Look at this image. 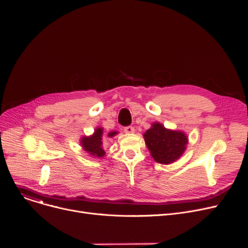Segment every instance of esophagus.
<instances>
[{"label":"esophagus","instance_id":"esophagus-1","mask_svg":"<svg viewBox=\"0 0 248 248\" xmlns=\"http://www.w3.org/2000/svg\"><path fill=\"white\" fill-rule=\"evenodd\" d=\"M124 133H126V134H134L135 133V127L131 126V125L125 126L124 127Z\"/></svg>","mask_w":248,"mask_h":248}]
</instances>
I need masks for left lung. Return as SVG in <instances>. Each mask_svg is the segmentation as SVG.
<instances>
[{
    "label": "left lung",
    "instance_id": "1",
    "mask_svg": "<svg viewBox=\"0 0 248 248\" xmlns=\"http://www.w3.org/2000/svg\"><path fill=\"white\" fill-rule=\"evenodd\" d=\"M145 144L153 159L161 164L178 160L186 150L188 137L182 131L167 129L160 123H153L144 133Z\"/></svg>",
    "mask_w": 248,
    "mask_h": 248
}]
</instances>
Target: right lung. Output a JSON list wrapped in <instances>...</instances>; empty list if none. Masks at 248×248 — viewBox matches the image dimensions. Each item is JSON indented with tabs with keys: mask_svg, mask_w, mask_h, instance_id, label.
Segmentation results:
<instances>
[{
	"mask_svg": "<svg viewBox=\"0 0 248 248\" xmlns=\"http://www.w3.org/2000/svg\"><path fill=\"white\" fill-rule=\"evenodd\" d=\"M103 127L102 126H98L95 129L94 134L91 136H84L81 137L79 143L81 145L82 149L86 151L88 154H90V156H93L96 158H101L105 156V150L103 149ZM118 132L113 131V132H109L108 137L112 138L115 135H117Z\"/></svg>",
	"mask_w": 248,
	"mask_h": 248,
	"instance_id": "add662e5",
	"label": "right lung"
}]
</instances>
